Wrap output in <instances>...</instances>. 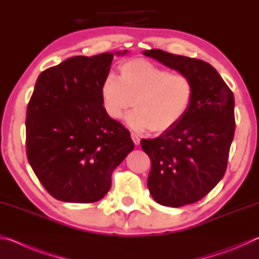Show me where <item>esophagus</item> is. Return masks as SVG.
<instances>
[{"instance_id": "esophagus-1", "label": "esophagus", "mask_w": 259, "mask_h": 259, "mask_svg": "<svg viewBox=\"0 0 259 259\" xmlns=\"http://www.w3.org/2000/svg\"><path fill=\"white\" fill-rule=\"evenodd\" d=\"M131 138H133V142L135 143V145H139L140 138H139L138 135H136L135 133H131Z\"/></svg>"}]
</instances>
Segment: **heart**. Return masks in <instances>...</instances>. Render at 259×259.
I'll list each match as a JSON object with an SVG mask.
<instances>
[{"label":"heart","mask_w":259,"mask_h":259,"mask_svg":"<svg viewBox=\"0 0 259 259\" xmlns=\"http://www.w3.org/2000/svg\"><path fill=\"white\" fill-rule=\"evenodd\" d=\"M119 71L120 78L108 74L100 88L104 109L111 119H121L134 104L136 109L126 116L130 128L161 134L190 109L194 83L187 74L170 72L143 58L125 61Z\"/></svg>","instance_id":"obj_1"}]
</instances>
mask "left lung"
<instances>
[{
	"label": "left lung",
	"mask_w": 259,
	"mask_h": 259,
	"mask_svg": "<svg viewBox=\"0 0 259 259\" xmlns=\"http://www.w3.org/2000/svg\"><path fill=\"white\" fill-rule=\"evenodd\" d=\"M165 66L185 73L194 96L185 116L140 145L151 159L147 186L157 203L178 208L208 194L224 177L234 137V96L211 65L159 49L144 51Z\"/></svg>",
	"instance_id": "left-lung-1"
}]
</instances>
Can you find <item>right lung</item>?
<instances>
[{
  "instance_id": "right-lung-1",
  "label": "right lung",
  "mask_w": 259,
  "mask_h": 259,
  "mask_svg": "<svg viewBox=\"0 0 259 259\" xmlns=\"http://www.w3.org/2000/svg\"><path fill=\"white\" fill-rule=\"evenodd\" d=\"M113 57H72L43 71L35 83L26 113V153L38 181L57 200L103 199L114 169L134 150L129 130L103 106L100 88Z\"/></svg>"
}]
</instances>
